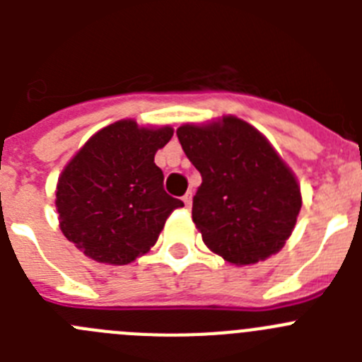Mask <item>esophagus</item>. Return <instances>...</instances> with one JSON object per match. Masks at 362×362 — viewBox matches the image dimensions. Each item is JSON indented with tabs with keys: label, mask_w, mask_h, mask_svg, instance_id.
<instances>
[{
	"label": "esophagus",
	"mask_w": 362,
	"mask_h": 362,
	"mask_svg": "<svg viewBox=\"0 0 362 362\" xmlns=\"http://www.w3.org/2000/svg\"><path fill=\"white\" fill-rule=\"evenodd\" d=\"M183 203H185V206H187V209H190V206H192V192H187V194H185Z\"/></svg>",
	"instance_id": "34e87169"
}]
</instances>
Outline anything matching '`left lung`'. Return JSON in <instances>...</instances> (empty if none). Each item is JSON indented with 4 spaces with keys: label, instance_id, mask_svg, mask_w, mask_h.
<instances>
[{
    "label": "left lung",
    "instance_id": "obj_1",
    "mask_svg": "<svg viewBox=\"0 0 362 362\" xmlns=\"http://www.w3.org/2000/svg\"><path fill=\"white\" fill-rule=\"evenodd\" d=\"M177 137L203 177L192 219L204 245L235 267L277 254L292 235L303 197L272 143L235 116L185 123Z\"/></svg>",
    "mask_w": 362,
    "mask_h": 362
}]
</instances>
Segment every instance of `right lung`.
Instances as JSON below:
<instances>
[{
    "instance_id": "1",
    "label": "right lung",
    "mask_w": 362,
    "mask_h": 362,
    "mask_svg": "<svg viewBox=\"0 0 362 362\" xmlns=\"http://www.w3.org/2000/svg\"><path fill=\"white\" fill-rule=\"evenodd\" d=\"M172 127L121 119L98 130L59 174L56 210L63 235L98 263L129 264L156 245L183 201L163 188L153 156Z\"/></svg>"
}]
</instances>
